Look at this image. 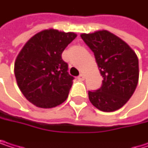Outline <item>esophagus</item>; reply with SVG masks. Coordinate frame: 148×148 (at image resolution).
I'll return each instance as SVG.
<instances>
[{"label":"esophagus","mask_w":148,"mask_h":148,"mask_svg":"<svg viewBox=\"0 0 148 148\" xmlns=\"http://www.w3.org/2000/svg\"><path fill=\"white\" fill-rule=\"evenodd\" d=\"M77 79H78L79 81H84V74H80V75L77 77Z\"/></svg>","instance_id":"34e87169"}]
</instances>
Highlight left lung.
I'll return each mask as SVG.
<instances>
[{
	"mask_svg": "<svg viewBox=\"0 0 148 148\" xmlns=\"http://www.w3.org/2000/svg\"><path fill=\"white\" fill-rule=\"evenodd\" d=\"M94 52L101 75V87L89 91L90 103L99 110L121 109L134 94L139 80V61L135 52L119 37L106 30L82 34Z\"/></svg>",
	"mask_w": 148,
	"mask_h": 148,
	"instance_id": "obj_1",
	"label": "left lung"
}]
</instances>
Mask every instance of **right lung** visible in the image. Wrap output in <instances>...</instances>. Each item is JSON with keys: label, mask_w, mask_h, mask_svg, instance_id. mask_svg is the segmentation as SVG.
Returning a JSON list of instances; mask_svg holds the SVG:
<instances>
[{"label": "right lung", "mask_w": 148, "mask_h": 148, "mask_svg": "<svg viewBox=\"0 0 148 148\" xmlns=\"http://www.w3.org/2000/svg\"><path fill=\"white\" fill-rule=\"evenodd\" d=\"M77 37L74 33L44 30L31 38L14 63L17 84L24 97L35 106L50 109L68 97L74 77L62 52Z\"/></svg>", "instance_id": "add662e5"}]
</instances>
